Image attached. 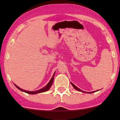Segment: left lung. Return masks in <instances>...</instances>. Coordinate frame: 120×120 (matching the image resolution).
Here are the masks:
<instances>
[{
    "label": "left lung",
    "mask_w": 120,
    "mask_h": 120,
    "mask_svg": "<svg viewBox=\"0 0 120 120\" xmlns=\"http://www.w3.org/2000/svg\"><path fill=\"white\" fill-rule=\"evenodd\" d=\"M71 84H72V86H73V87L74 88V89H76V90H77V91H80V92H83V93H88V92H85V91H82V90H80V89H79V88H77V86H75L74 85V84H73V83L71 82ZM98 91V90H97V91H95L91 92H89V93H94V92H95Z\"/></svg>",
    "instance_id": "left-lung-1"
}]
</instances>
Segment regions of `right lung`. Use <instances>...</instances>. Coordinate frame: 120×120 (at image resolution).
<instances>
[{"mask_svg":"<svg viewBox=\"0 0 120 120\" xmlns=\"http://www.w3.org/2000/svg\"><path fill=\"white\" fill-rule=\"evenodd\" d=\"M55 72L54 73V74H53V75L52 76V78H51L50 80L49 81V82L48 83L47 85L44 88H42L41 89H40V90H38V91H26V90H23V89H22L21 88H19V86H17L15 84H14V85L16 86V87L19 89V90H21L22 92H26L27 93H28V94H37V93H42V92H45L47 90H49V89H50V86H52V82H53V78H54V76H55Z\"/></svg>","mask_w":120,"mask_h":120,"instance_id":"obj_1","label":"right lung"}]
</instances>
